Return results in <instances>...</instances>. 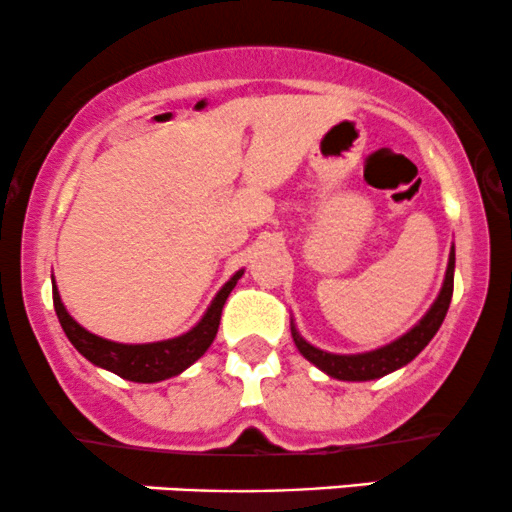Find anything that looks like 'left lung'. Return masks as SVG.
Listing matches in <instances>:
<instances>
[{"label": "left lung", "instance_id": "obj_1", "mask_svg": "<svg viewBox=\"0 0 512 512\" xmlns=\"http://www.w3.org/2000/svg\"><path fill=\"white\" fill-rule=\"evenodd\" d=\"M452 281H455V248L450 250L448 269H445V279L443 286H440L438 298L433 301L431 308L426 310V315L421 317L409 332H404L402 337L395 339V342L380 346V349L363 351V354H330V351H322L310 342H305L291 320L293 342H296L298 351H301L313 366L330 375V378L349 380V383L378 380L383 378V375L392 373V370L407 366L409 361H414V358L426 349V344L436 337V332L440 330V325H443L445 320V313H448L450 308Z\"/></svg>", "mask_w": 512, "mask_h": 512}]
</instances>
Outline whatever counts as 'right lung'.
I'll use <instances>...</instances> for the list:
<instances>
[{"instance_id": "obj_1", "label": "right lung", "mask_w": 512, "mask_h": 512, "mask_svg": "<svg viewBox=\"0 0 512 512\" xmlns=\"http://www.w3.org/2000/svg\"><path fill=\"white\" fill-rule=\"evenodd\" d=\"M245 269H238L221 291L216 293L214 301L202 315L192 330L173 339H163V342H149V344H122L110 342V339L98 337V334L88 332L81 327L72 315L64 308L60 291H57L55 279H52V301H55V313L60 317V325L69 342L81 356L88 358L93 366L110 370V373L120 375V378L132 380V383H161V380L180 375L182 370L190 368L197 358L204 356L214 342L216 332H219L221 310L226 303L228 293L236 289L238 279L243 276Z\"/></svg>"}]
</instances>
